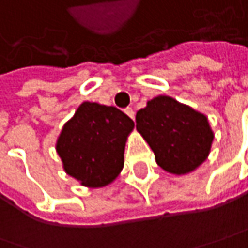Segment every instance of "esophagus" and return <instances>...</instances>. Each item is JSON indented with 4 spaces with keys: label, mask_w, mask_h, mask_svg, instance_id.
<instances>
[{
    "label": "esophagus",
    "mask_w": 248,
    "mask_h": 248,
    "mask_svg": "<svg viewBox=\"0 0 248 248\" xmlns=\"http://www.w3.org/2000/svg\"><path fill=\"white\" fill-rule=\"evenodd\" d=\"M124 112H126V115H127L129 118H132V119L135 121V110L132 109V108H126V109H124Z\"/></svg>",
    "instance_id": "1"
}]
</instances>
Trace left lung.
<instances>
[{"label": "left lung", "mask_w": 248, "mask_h": 248, "mask_svg": "<svg viewBox=\"0 0 248 248\" xmlns=\"http://www.w3.org/2000/svg\"><path fill=\"white\" fill-rule=\"evenodd\" d=\"M136 129L152 147L155 163L177 175L199 167L208 158L213 141L203 113L166 95L155 96L138 110Z\"/></svg>", "instance_id": "obj_1"}]
</instances>
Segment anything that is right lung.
<instances>
[{
	"label": "right lung",
	"mask_w": 248,
	"mask_h": 248,
	"mask_svg": "<svg viewBox=\"0 0 248 248\" xmlns=\"http://www.w3.org/2000/svg\"><path fill=\"white\" fill-rule=\"evenodd\" d=\"M133 127L135 122L115 107L82 102L57 139L64 171L84 186L110 184L124 168V144Z\"/></svg>",
	"instance_id": "add662e5"
}]
</instances>
